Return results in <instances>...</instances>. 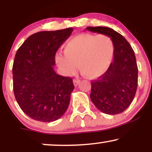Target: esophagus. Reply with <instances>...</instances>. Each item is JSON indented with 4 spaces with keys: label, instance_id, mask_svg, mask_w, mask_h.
Instances as JSON below:
<instances>
[{
    "label": "esophagus",
    "instance_id": "34e87169",
    "mask_svg": "<svg viewBox=\"0 0 152 152\" xmlns=\"http://www.w3.org/2000/svg\"><path fill=\"white\" fill-rule=\"evenodd\" d=\"M73 82H74V84L75 86H77L78 84L80 83V80L79 79H74V81H73Z\"/></svg>",
    "mask_w": 152,
    "mask_h": 152
}]
</instances>
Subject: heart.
<instances>
[{
	"mask_svg": "<svg viewBox=\"0 0 152 152\" xmlns=\"http://www.w3.org/2000/svg\"><path fill=\"white\" fill-rule=\"evenodd\" d=\"M64 55L56 56V62L63 74L74 73L76 66L86 77L94 79L107 72L113 63L115 53L112 38L106 34H82L66 43Z\"/></svg>",
	"mask_w": 152,
	"mask_h": 152,
	"instance_id": "heart-1",
	"label": "heart"
}]
</instances>
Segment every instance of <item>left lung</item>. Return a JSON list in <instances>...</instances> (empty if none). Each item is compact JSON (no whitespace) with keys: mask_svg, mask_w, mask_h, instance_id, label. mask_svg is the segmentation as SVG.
<instances>
[{"mask_svg":"<svg viewBox=\"0 0 152 152\" xmlns=\"http://www.w3.org/2000/svg\"><path fill=\"white\" fill-rule=\"evenodd\" d=\"M88 31L106 34L114 43V61L110 69L91 81L90 98L104 114H118L129 106L138 85V67L135 54L126 38L112 28L103 26L87 27Z\"/></svg>","mask_w":152,"mask_h":152,"instance_id":"1","label":"left lung"}]
</instances>
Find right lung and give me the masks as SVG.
<instances>
[{"mask_svg":"<svg viewBox=\"0 0 152 152\" xmlns=\"http://www.w3.org/2000/svg\"><path fill=\"white\" fill-rule=\"evenodd\" d=\"M72 28L31 35L15 53L13 92L19 106L33 119L50 122L61 118L74 89L72 78L55 72L56 53L71 36Z\"/></svg>","mask_w":152,"mask_h":152,"instance_id":"add662e5","label":"right lung"}]
</instances>
